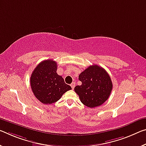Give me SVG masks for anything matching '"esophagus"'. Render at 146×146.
Returning a JSON list of instances; mask_svg holds the SVG:
<instances>
[{"label":"esophagus","mask_w":146,"mask_h":146,"mask_svg":"<svg viewBox=\"0 0 146 146\" xmlns=\"http://www.w3.org/2000/svg\"><path fill=\"white\" fill-rule=\"evenodd\" d=\"M71 88H72V89H74V88H75V83H74V82H72V83H71Z\"/></svg>","instance_id":"esophagus-1"}]
</instances>
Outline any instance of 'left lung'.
Masks as SVG:
<instances>
[{"instance_id": "left-lung-1", "label": "left lung", "mask_w": 146, "mask_h": 146, "mask_svg": "<svg viewBox=\"0 0 146 146\" xmlns=\"http://www.w3.org/2000/svg\"><path fill=\"white\" fill-rule=\"evenodd\" d=\"M78 79L82 84L74 90L80 101L88 107L100 106L109 98L112 82L105 69L98 65L90 66L80 74Z\"/></svg>"}]
</instances>
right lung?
<instances>
[{"instance_id": "add662e5", "label": "right lung", "mask_w": 146, "mask_h": 146, "mask_svg": "<svg viewBox=\"0 0 146 146\" xmlns=\"http://www.w3.org/2000/svg\"><path fill=\"white\" fill-rule=\"evenodd\" d=\"M57 63L52 60L40 62L32 72L31 86L36 98L43 104L50 105L58 101L71 89L56 73Z\"/></svg>"}]
</instances>
